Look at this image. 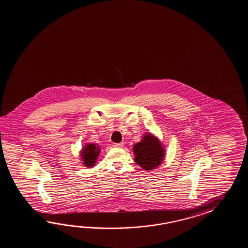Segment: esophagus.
Returning a JSON list of instances; mask_svg holds the SVG:
<instances>
[{
  "instance_id": "1",
  "label": "esophagus",
  "mask_w": 248,
  "mask_h": 248,
  "mask_svg": "<svg viewBox=\"0 0 248 248\" xmlns=\"http://www.w3.org/2000/svg\"><path fill=\"white\" fill-rule=\"evenodd\" d=\"M123 145H124L123 142H114V143H113V146H114V147L122 148L123 147Z\"/></svg>"
}]
</instances>
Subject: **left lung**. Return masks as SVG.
<instances>
[{
    "label": "left lung",
    "instance_id": "left-lung-1",
    "mask_svg": "<svg viewBox=\"0 0 248 248\" xmlns=\"http://www.w3.org/2000/svg\"><path fill=\"white\" fill-rule=\"evenodd\" d=\"M133 151L136 156V163L144 170H151L158 167L165 155L160 142L152 134H147L142 137L141 142L134 145Z\"/></svg>",
    "mask_w": 248,
    "mask_h": 248
}]
</instances>
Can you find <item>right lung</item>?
I'll use <instances>...</instances> for the list:
<instances>
[{
    "label": "right lung",
    "mask_w": 248,
    "mask_h": 248,
    "mask_svg": "<svg viewBox=\"0 0 248 248\" xmlns=\"http://www.w3.org/2000/svg\"><path fill=\"white\" fill-rule=\"evenodd\" d=\"M100 153V149L97 146H95V144H86L85 147L82 150V159H83V164L88 168H91L92 166H94L95 163V160L97 156L99 155Z\"/></svg>",
    "instance_id": "obj_1"
}]
</instances>
